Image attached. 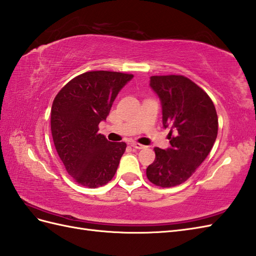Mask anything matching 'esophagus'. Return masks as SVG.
<instances>
[{
    "label": "esophagus",
    "mask_w": 256,
    "mask_h": 256,
    "mask_svg": "<svg viewBox=\"0 0 256 256\" xmlns=\"http://www.w3.org/2000/svg\"><path fill=\"white\" fill-rule=\"evenodd\" d=\"M130 146H132L133 148H135V149H144L145 148V146L144 145H140V144H138V142H132L130 144Z\"/></svg>",
    "instance_id": "34e87169"
}]
</instances>
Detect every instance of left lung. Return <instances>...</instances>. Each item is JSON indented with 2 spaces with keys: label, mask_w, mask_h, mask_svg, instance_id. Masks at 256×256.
Returning <instances> with one entry per match:
<instances>
[{
  "label": "left lung",
  "mask_w": 256,
  "mask_h": 256,
  "mask_svg": "<svg viewBox=\"0 0 256 256\" xmlns=\"http://www.w3.org/2000/svg\"><path fill=\"white\" fill-rule=\"evenodd\" d=\"M149 85L160 100L171 147L154 148L156 159L146 174L156 186L173 187L190 178L211 152L218 114L211 98L186 76H154Z\"/></svg>",
  "instance_id": "1"
}]
</instances>
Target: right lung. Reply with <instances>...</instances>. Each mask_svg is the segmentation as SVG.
<instances>
[{"label":"right lung","instance_id":"add662e5","mask_svg":"<svg viewBox=\"0 0 256 256\" xmlns=\"http://www.w3.org/2000/svg\"><path fill=\"white\" fill-rule=\"evenodd\" d=\"M133 74L90 71L72 78L55 97L50 130L57 154L69 175L88 188L112 180L126 142H112L98 134L116 95Z\"/></svg>","mask_w":256,"mask_h":256}]
</instances>
